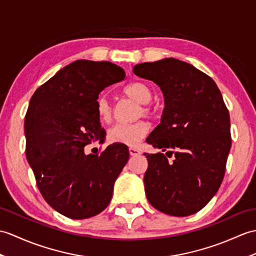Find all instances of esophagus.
<instances>
[{"instance_id":"esophagus-1","label":"esophagus","mask_w":256,"mask_h":256,"mask_svg":"<svg viewBox=\"0 0 256 256\" xmlns=\"http://www.w3.org/2000/svg\"><path fill=\"white\" fill-rule=\"evenodd\" d=\"M128 152H130V156H138V155H140V152L138 150H136V148H133V147H130V150H128Z\"/></svg>"}]
</instances>
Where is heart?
Wrapping results in <instances>:
<instances>
[{"mask_svg": "<svg viewBox=\"0 0 256 256\" xmlns=\"http://www.w3.org/2000/svg\"><path fill=\"white\" fill-rule=\"evenodd\" d=\"M126 94L136 102L142 104L140 114L152 116L154 109L147 104H150L152 98L150 87L142 82H135L130 84L126 90ZM96 111L99 118L104 122H109L112 118V106L108 97L99 96L96 101ZM150 126L145 121H138L130 124L118 123L108 130V140L111 142L122 144L126 146H135L145 138Z\"/></svg>", "mask_w": 256, "mask_h": 256, "instance_id": "obj_1", "label": "heart"}]
</instances>
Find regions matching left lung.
Listing matches in <instances>:
<instances>
[{"label":"left lung","mask_w":256,"mask_h":256,"mask_svg":"<svg viewBox=\"0 0 256 256\" xmlns=\"http://www.w3.org/2000/svg\"><path fill=\"white\" fill-rule=\"evenodd\" d=\"M133 72L157 84L164 99L162 120L146 142L174 155L168 162L162 152L144 154L147 200L167 215H193L214 198L224 176L231 136L222 92L208 75L174 58L138 64Z\"/></svg>","instance_id":"8db88e82"}]
</instances>
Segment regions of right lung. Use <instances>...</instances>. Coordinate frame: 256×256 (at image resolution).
<instances>
[{"instance_id": "add662e5", "label": "right lung", "mask_w": 256, "mask_h": 256, "mask_svg": "<svg viewBox=\"0 0 256 256\" xmlns=\"http://www.w3.org/2000/svg\"><path fill=\"white\" fill-rule=\"evenodd\" d=\"M126 77L111 62L77 60L34 92L25 118L26 157L44 198L72 219L98 215L109 205L130 154L121 144L100 155L84 147L101 140L96 101L106 87Z\"/></svg>"}]
</instances>
